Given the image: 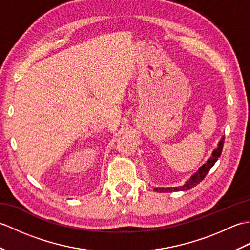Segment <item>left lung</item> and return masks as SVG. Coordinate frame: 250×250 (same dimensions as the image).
Returning a JSON list of instances; mask_svg holds the SVG:
<instances>
[{
	"label": "left lung",
	"instance_id": "8db88e82",
	"mask_svg": "<svg viewBox=\"0 0 250 250\" xmlns=\"http://www.w3.org/2000/svg\"><path fill=\"white\" fill-rule=\"evenodd\" d=\"M224 143H225V136L221 137V140L218 143V146H217L216 149L211 152L210 158H208L203 166H202L198 171H196L194 174H192L190 176V178L182 186H177V187H168V188H153V190L157 191V192H173V191H187L190 190L191 188L195 187L196 185L200 184L201 180H203L204 177L207 175V173L209 172V169L214 167V164L216 161L218 160V158L221 155L222 148H224Z\"/></svg>",
	"mask_w": 250,
	"mask_h": 250
}]
</instances>
